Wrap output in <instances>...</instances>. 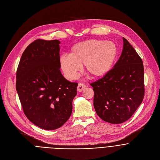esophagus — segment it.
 Listing matches in <instances>:
<instances>
[{"label":"esophagus","mask_w":160,"mask_h":160,"mask_svg":"<svg viewBox=\"0 0 160 160\" xmlns=\"http://www.w3.org/2000/svg\"><path fill=\"white\" fill-rule=\"evenodd\" d=\"M86 88V85L82 83H79L77 87V90L78 92H82V91Z\"/></svg>","instance_id":"esophagus-1"}]
</instances>
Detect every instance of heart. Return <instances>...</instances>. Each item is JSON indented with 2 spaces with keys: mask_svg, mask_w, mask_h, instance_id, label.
<instances>
[{
  "mask_svg": "<svg viewBox=\"0 0 160 160\" xmlns=\"http://www.w3.org/2000/svg\"><path fill=\"white\" fill-rule=\"evenodd\" d=\"M118 55V47L113 42L89 39L73 45L69 55H62L59 66L68 79H75L83 64L87 73L94 78H101L110 72Z\"/></svg>",
  "mask_w": 160,
  "mask_h": 160,
  "instance_id": "b5f03b06",
  "label": "heart"
}]
</instances>
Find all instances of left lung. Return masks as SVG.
<instances>
[{"instance_id":"1","label":"left lung","mask_w":160,"mask_h":160,"mask_svg":"<svg viewBox=\"0 0 160 160\" xmlns=\"http://www.w3.org/2000/svg\"><path fill=\"white\" fill-rule=\"evenodd\" d=\"M120 58L110 72L90 84L94 107L104 121L119 124L128 120L144 96L143 62L128 41L123 38Z\"/></svg>"}]
</instances>
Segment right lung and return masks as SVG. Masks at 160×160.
Returning <instances> with one entry per match:
<instances>
[{
    "label": "right lung",
    "mask_w": 160,
    "mask_h": 160,
    "mask_svg": "<svg viewBox=\"0 0 160 160\" xmlns=\"http://www.w3.org/2000/svg\"><path fill=\"white\" fill-rule=\"evenodd\" d=\"M58 40L37 39L22 53L16 88L25 115L48 130L63 125L72 112L78 83L67 80L59 70Z\"/></svg>",
    "instance_id": "1"
}]
</instances>
